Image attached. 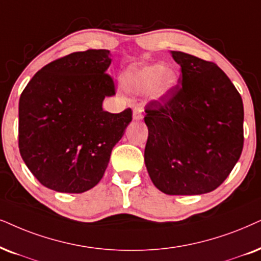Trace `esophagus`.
I'll return each instance as SVG.
<instances>
[{
    "label": "esophagus",
    "instance_id": "esophagus-1",
    "mask_svg": "<svg viewBox=\"0 0 261 261\" xmlns=\"http://www.w3.org/2000/svg\"><path fill=\"white\" fill-rule=\"evenodd\" d=\"M133 117L135 120H140L143 118V108L142 107H136L134 110V113H133Z\"/></svg>",
    "mask_w": 261,
    "mask_h": 261
}]
</instances>
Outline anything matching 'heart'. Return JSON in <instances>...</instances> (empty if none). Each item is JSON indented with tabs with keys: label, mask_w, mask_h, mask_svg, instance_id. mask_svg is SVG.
<instances>
[{
	"label": "heart",
	"mask_w": 261,
	"mask_h": 261,
	"mask_svg": "<svg viewBox=\"0 0 261 261\" xmlns=\"http://www.w3.org/2000/svg\"><path fill=\"white\" fill-rule=\"evenodd\" d=\"M177 81L178 74L173 67H163L159 64H155L128 72L125 77V85L136 92H146L151 89L154 96L160 97L172 90Z\"/></svg>",
	"instance_id": "1"
}]
</instances>
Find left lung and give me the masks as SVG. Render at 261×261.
Segmentation results:
<instances>
[{
	"instance_id": "8db88e82",
	"label": "left lung",
	"mask_w": 261,
	"mask_h": 261,
	"mask_svg": "<svg viewBox=\"0 0 261 261\" xmlns=\"http://www.w3.org/2000/svg\"><path fill=\"white\" fill-rule=\"evenodd\" d=\"M179 83L146 106L144 161L154 186L169 195L217 189L243 149V102L214 62L171 51Z\"/></svg>"
}]
</instances>
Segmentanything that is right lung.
Listing matches in <instances>:
<instances>
[{"mask_svg": "<svg viewBox=\"0 0 261 261\" xmlns=\"http://www.w3.org/2000/svg\"><path fill=\"white\" fill-rule=\"evenodd\" d=\"M107 49L66 55L41 68L19 100V150L38 182L79 194L103 177L112 149L133 120L131 108L102 110L115 85Z\"/></svg>", "mask_w": 261, "mask_h": 261, "instance_id": "obj_1", "label": "right lung"}]
</instances>
